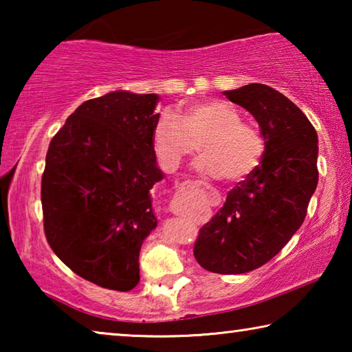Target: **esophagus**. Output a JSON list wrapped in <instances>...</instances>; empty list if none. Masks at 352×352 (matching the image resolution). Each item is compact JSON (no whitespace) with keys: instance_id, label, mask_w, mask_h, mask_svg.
<instances>
[{"instance_id":"esophagus-1","label":"esophagus","mask_w":352,"mask_h":352,"mask_svg":"<svg viewBox=\"0 0 352 352\" xmlns=\"http://www.w3.org/2000/svg\"><path fill=\"white\" fill-rule=\"evenodd\" d=\"M190 186H194V188H201V186H206V184L204 183V182H200V180H195V182H188Z\"/></svg>"}]
</instances>
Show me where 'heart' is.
I'll list each match as a JSON object with an SVG mask.
<instances>
[{
  "instance_id": "1",
  "label": "heart",
  "mask_w": 352,
  "mask_h": 352,
  "mask_svg": "<svg viewBox=\"0 0 352 352\" xmlns=\"http://www.w3.org/2000/svg\"><path fill=\"white\" fill-rule=\"evenodd\" d=\"M241 119V113L222 100L188 105L180 118L164 111L153 127L155 155L166 169L174 170L200 142L204 155L195 168L201 174L241 182L258 168L265 148L259 130Z\"/></svg>"
}]
</instances>
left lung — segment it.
I'll return each mask as SVG.
<instances>
[{
	"mask_svg": "<svg viewBox=\"0 0 352 352\" xmlns=\"http://www.w3.org/2000/svg\"><path fill=\"white\" fill-rule=\"evenodd\" d=\"M223 94L252 113L265 148L253 174L201 226L194 256L208 272L239 275L269 262L305 222L318 183V136L305 113L269 85L250 83Z\"/></svg>",
	"mask_w": 352,
	"mask_h": 352,
	"instance_id": "1",
	"label": "left lung"
}]
</instances>
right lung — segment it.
I'll return each instance as SVG.
<instances>
[{
    "label": "right lung",
    "mask_w": 352,
    "mask_h": 352,
    "mask_svg": "<svg viewBox=\"0 0 352 352\" xmlns=\"http://www.w3.org/2000/svg\"><path fill=\"white\" fill-rule=\"evenodd\" d=\"M158 94L111 91L85 100L50 142L41 177L47 243L76 275L127 292L157 226L151 189L164 175L152 133Z\"/></svg>",
    "instance_id": "1"
}]
</instances>
